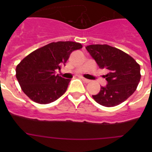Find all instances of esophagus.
Instances as JSON below:
<instances>
[{
  "label": "esophagus",
  "instance_id": "obj_1",
  "mask_svg": "<svg viewBox=\"0 0 152 152\" xmlns=\"http://www.w3.org/2000/svg\"><path fill=\"white\" fill-rule=\"evenodd\" d=\"M81 79H82L83 80V81H84V82L85 83H89L90 81H91V80H88V79H86V78H84V77H81Z\"/></svg>",
  "mask_w": 152,
  "mask_h": 152
}]
</instances>
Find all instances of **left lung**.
I'll use <instances>...</instances> for the list:
<instances>
[{
    "instance_id": "8db88e82",
    "label": "left lung",
    "mask_w": 152,
    "mask_h": 152,
    "mask_svg": "<svg viewBox=\"0 0 152 152\" xmlns=\"http://www.w3.org/2000/svg\"><path fill=\"white\" fill-rule=\"evenodd\" d=\"M86 49L99 68L108 72L104 75L107 86L100 87V93L92 96L95 101L112 107L127 100L140 81V65L127 53L106 44L90 45Z\"/></svg>"
}]
</instances>
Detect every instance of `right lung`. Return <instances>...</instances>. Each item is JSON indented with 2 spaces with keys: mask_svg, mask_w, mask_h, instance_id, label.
<instances>
[{
  "mask_svg": "<svg viewBox=\"0 0 152 152\" xmlns=\"http://www.w3.org/2000/svg\"><path fill=\"white\" fill-rule=\"evenodd\" d=\"M82 47L75 42H51L26 56L16 68V77L24 94L40 104L62 96L70 80L56 75V70L61 69L73 51Z\"/></svg>",
  "mask_w": 152,
  "mask_h": 152,
  "instance_id": "right-lung-1",
  "label": "right lung"
}]
</instances>
